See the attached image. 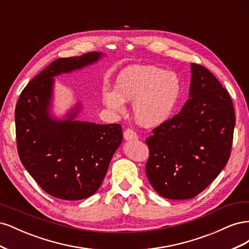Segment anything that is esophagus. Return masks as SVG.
Wrapping results in <instances>:
<instances>
[{
	"label": "esophagus",
	"mask_w": 249,
	"mask_h": 249,
	"mask_svg": "<svg viewBox=\"0 0 249 249\" xmlns=\"http://www.w3.org/2000/svg\"><path fill=\"white\" fill-rule=\"evenodd\" d=\"M124 140H137L138 135L133 129H126L124 133Z\"/></svg>",
	"instance_id": "34e87169"
}]
</instances>
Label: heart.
I'll list each match as a JSON object with an SVG mask.
<instances>
[{
  "mask_svg": "<svg viewBox=\"0 0 249 249\" xmlns=\"http://www.w3.org/2000/svg\"><path fill=\"white\" fill-rule=\"evenodd\" d=\"M182 94L178 74L154 65H132L118 74L115 91L105 94L107 106L117 112L134 102L133 112L144 126L163 124L172 115Z\"/></svg>",
  "mask_w": 249,
  "mask_h": 249,
  "instance_id": "obj_1",
  "label": "heart"
}]
</instances>
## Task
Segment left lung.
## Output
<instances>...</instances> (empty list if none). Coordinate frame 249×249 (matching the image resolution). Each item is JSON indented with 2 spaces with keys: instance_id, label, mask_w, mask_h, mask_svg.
I'll list each match as a JSON object with an SVG mask.
<instances>
[{
  "instance_id": "obj_1",
  "label": "left lung",
  "mask_w": 249,
  "mask_h": 249,
  "mask_svg": "<svg viewBox=\"0 0 249 249\" xmlns=\"http://www.w3.org/2000/svg\"><path fill=\"white\" fill-rule=\"evenodd\" d=\"M190 99L153 130L145 172L162 197L189 199L213 182L231 150L235 112L228 90L202 65L191 63Z\"/></svg>"
}]
</instances>
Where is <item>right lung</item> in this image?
Returning a JSON list of instances; mask_svg holds the SVG:
<instances>
[{
  "label": "right lung",
  "mask_w": 249,
  "mask_h": 249,
  "mask_svg": "<svg viewBox=\"0 0 249 249\" xmlns=\"http://www.w3.org/2000/svg\"><path fill=\"white\" fill-rule=\"evenodd\" d=\"M102 53L59 58L29 82L16 107L19 159L41 189L60 199L79 200L94 194L123 141L118 124L74 120L80 104L57 120L50 115L54 77L95 63Z\"/></svg>",
  "instance_id": "add662e5"
}]
</instances>
